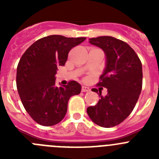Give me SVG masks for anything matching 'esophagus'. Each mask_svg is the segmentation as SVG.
<instances>
[{"instance_id":"34e87169","label":"esophagus","mask_w":159,"mask_h":159,"mask_svg":"<svg viewBox=\"0 0 159 159\" xmlns=\"http://www.w3.org/2000/svg\"><path fill=\"white\" fill-rule=\"evenodd\" d=\"M81 92H90V89L88 88H87V87L83 86L82 88H81Z\"/></svg>"}]
</instances>
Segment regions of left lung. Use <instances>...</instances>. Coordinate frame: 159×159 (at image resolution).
<instances>
[{"instance_id": "left-lung-1", "label": "left lung", "mask_w": 159, "mask_h": 159, "mask_svg": "<svg viewBox=\"0 0 159 159\" xmlns=\"http://www.w3.org/2000/svg\"><path fill=\"white\" fill-rule=\"evenodd\" d=\"M89 42L106 54V68L96 85L106 88L107 94L102 96L99 88V102L88 107L87 112L95 124L113 127L130 116L139 99L143 87L141 60L128 43L112 36L91 38Z\"/></svg>"}]
</instances>
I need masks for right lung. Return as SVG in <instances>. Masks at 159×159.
Returning <instances> with one entry per match:
<instances>
[{"label":"right lung","mask_w":159,"mask_h":159,"mask_svg":"<svg viewBox=\"0 0 159 159\" xmlns=\"http://www.w3.org/2000/svg\"><path fill=\"white\" fill-rule=\"evenodd\" d=\"M85 40L52 35L36 40L22 55L16 68V88L25 109L40 125L60 123L70 97L80 93L76 81L56 86L55 75L59 66H64L70 50Z\"/></svg>","instance_id":"1"}]
</instances>
